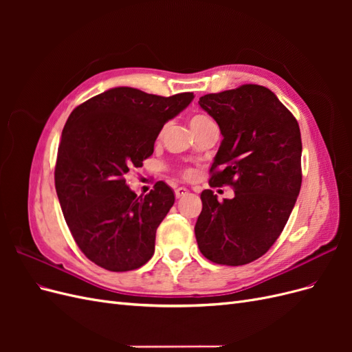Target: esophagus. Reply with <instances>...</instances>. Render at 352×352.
Returning <instances> with one entry per match:
<instances>
[{"instance_id":"obj_1","label":"esophagus","mask_w":352,"mask_h":352,"mask_svg":"<svg viewBox=\"0 0 352 352\" xmlns=\"http://www.w3.org/2000/svg\"><path fill=\"white\" fill-rule=\"evenodd\" d=\"M186 194H188V190H186L185 188H176V189H175L176 198H182V197H185Z\"/></svg>"}]
</instances>
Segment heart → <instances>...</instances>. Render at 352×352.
<instances>
[{
  "label": "heart",
  "instance_id": "b5f03b06",
  "mask_svg": "<svg viewBox=\"0 0 352 352\" xmlns=\"http://www.w3.org/2000/svg\"><path fill=\"white\" fill-rule=\"evenodd\" d=\"M208 122H211V119L210 117H207V116H204V114H195V116H192L190 117V129H195V127H198V126H201V124H204V123H208ZM188 177H190L192 176V172H188L185 173Z\"/></svg>",
  "mask_w": 352,
  "mask_h": 352
}]
</instances>
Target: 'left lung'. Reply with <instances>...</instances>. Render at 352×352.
<instances>
[{"instance_id":"8db88e82","label":"left lung","mask_w":352,"mask_h":352,"mask_svg":"<svg viewBox=\"0 0 352 352\" xmlns=\"http://www.w3.org/2000/svg\"><path fill=\"white\" fill-rule=\"evenodd\" d=\"M198 104L220 127L210 186L230 185L219 202L202 190L198 248L212 263L243 265L260 258L282 233L300 194L301 132L292 113L260 85L207 94Z\"/></svg>"}]
</instances>
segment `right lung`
I'll use <instances>...</instances> for the list:
<instances>
[{
    "label": "right lung",
    "mask_w": 352,
    "mask_h": 352,
    "mask_svg": "<svg viewBox=\"0 0 352 352\" xmlns=\"http://www.w3.org/2000/svg\"><path fill=\"white\" fill-rule=\"evenodd\" d=\"M192 100V92L160 97L120 87L95 95L69 116L56 190L74 242L100 267L129 272L153 257L157 228L175 194L157 182L150 194L136 197L124 176L154 153L164 123Z\"/></svg>",
    "instance_id": "1"
}]
</instances>
